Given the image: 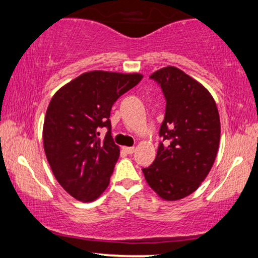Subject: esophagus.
I'll use <instances>...</instances> for the list:
<instances>
[{
    "label": "esophagus",
    "mask_w": 258,
    "mask_h": 258,
    "mask_svg": "<svg viewBox=\"0 0 258 258\" xmlns=\"http://www.w3.org/2000/svg\"><path fill=\"white\" fill-rule=\"evenodd\" d=\"M123 150H124L126 154L132 155V154H134V151H135V148H134V147H123Z\"/></svg>",
    "instance_id": "esophagus-1"
}]
</instances>
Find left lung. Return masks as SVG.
Segmentation results:
<instances>
[{
  "instance_id": "obj_1",
  "label": "left lung",
  "mask_w": 258,
  "mask_h": 258,
  "mask_svg": "<svg viewBox=\"0 0 258 258\" xmlns=\"http://www.w3.org/2000/svg\"><path fill=\"white\" fill-rule=\"evenodd\" d=\"M163 91V143L150 167L142 169L151 189L164 201H178L199 189L216 158L221 137L220 114L209 90L176 67L151 74Z\"/></svg>"
}]
</instances>
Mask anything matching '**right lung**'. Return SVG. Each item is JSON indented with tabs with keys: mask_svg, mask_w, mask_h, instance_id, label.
<instances>
[{
	"mask_svg": "<svg viewBox=\"0 0 258 258\" xmlns=\"http://www.w3.org/2000/svg\"><path fill=\"white\" fill-rule=\"evenodd\" d=\"M142 74L83 73L56 91L45 112L43 147L52 174L81 202H93L108 188L119 156L111 139L114 102L140 83ZM107 135L98 138V127Z\"/></svg>",
	"mask_w": 258,
	"mask_h": 258,
	"instance_id": "add662e5",
	"label": "right lung"
}]
</instances>
